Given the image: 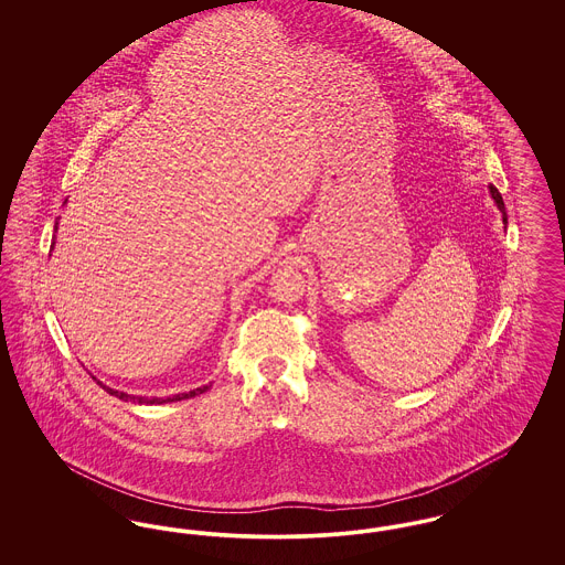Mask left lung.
<instances>
[{"label": "left lung", "mask_w": 565, "mask_h": 565, "mask_svg": "<svg viewBox=\"0 0 565 565\" xmlns=\"http://www.w3.org/2000/svg\"><path fill=\"white\" fill-rule=\"evenodd\" d=\"M489 194H491V199H493V203L498 205V210L502 212V222L504 224H509V215H507V207H504V201H502V194L498 192V189L493 186V184H489Z\"/></svg>", "instance_id": "left-lung-1"}]
</instances>
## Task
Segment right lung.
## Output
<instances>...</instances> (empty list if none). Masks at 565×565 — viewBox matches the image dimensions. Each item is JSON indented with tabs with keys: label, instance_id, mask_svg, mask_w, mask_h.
<instances>
[{
	"label": "right lung",
	"instance_id": "right-lung-1",
	"mask_svg": "<svg viewBox=\"0 0 565 565\" xmlns=\"http://www.w3.org/2000/svg\"><path fill=\"white\" fill-rule=\"evenodd\" d=\"M67 203V201H65ZM56 228H58V217L54 220V235H56ZM54 237L53 243H51V247H54ZM93 379H97V376H93ZM108 394L111 396H116V398H120V401H125V403H139V404H167V403H178V401H186V398H194V396H199V394H203V392H207L210 387H212V383L210 385H201V387H196V390H190V392H184V394H175V396H167V398H157V396H152V398H148V396H134V394H127V392H118V390H111L109 385L106 383H102V381H97Z\"/></svg>",
	"mask_w": 565,
	"mask_h": 565
}]
</instances>
